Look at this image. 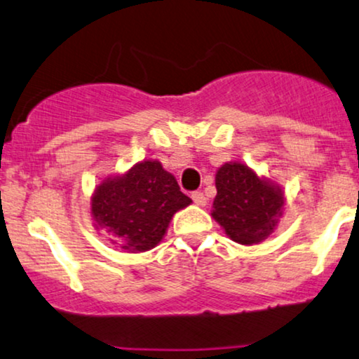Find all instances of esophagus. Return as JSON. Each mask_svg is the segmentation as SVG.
I'll list each match as a JSON object with an SVG mask.
<instances>
[{
  "mask_svg": "<svg viewBox=\"0 0 359 359\" xmlns=\"http://www.w3.org/2000/svg\"><path fill=\"white\" fill-rule=\"evenodd\" d=\"M192 200L195 205H198V207H205V205H207V197H205L202 192H194Z\"/></svg>",
  "mask_w": 359,
  "mask_h": 359,
  "instance_id": "esophagus-1",
  "label": "esophagus"
}]
</instances>
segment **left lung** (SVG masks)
I'll list each match as a JSON object with an SVG mask.
<instances>
[{
    "label": "left lung",
    "instance_id": "left-lung-1",
    "mask_svg": "<svg viewBox=\"0 0 359 359\" xmlns=\"http://www.w3.org/2000/svg\"><path fill=\"white\" fill-rule=\"evenodd\" d=\"M215 187L212 217L233 241L259 245L274 233L285 203L280 185L246 164L226 162L217 170Z\"/></svg>",
    "mask_w": 359,
    "mask_h": 359
}]
</instances>
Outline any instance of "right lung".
<instances>
[{
  "mask_svg": "<svg viewBox=\"0 0 359 359\" xmlns=\"http://www.w3.org/2000/svg\"><path fill=\"white\" fill-rule=\"evenodd\" d=\"M192 203L159 161L137 162L124 174L104 177L90 200L98 231L123 251L144 252L164 238L174 215Z\"/></svg>",
  "mask_w": 359,
  "mask_h": 359,
  "instance_id": "right-lung-1",
  "label": "right lung"
}]
</instances>
